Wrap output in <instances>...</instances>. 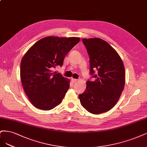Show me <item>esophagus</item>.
I'll return each mask as SVG.
<instances>
[{
	"label": "esophagus",
	"instance_id": "esophagus-1",
	"mask_svg": "<svg viewBox=\"0 0 147 147\" xmlns=\"http://www.w3.org/2000/svg\"><path fill=\"white\" fill-rule=\"evenodd\" d=\"M71 81H72V82H73V84H74V83H76V82L78 81V80H77V79H71Z\"/></svg>",
	"mask_w": 147,
	"mask_h": 147
}]
</instances>
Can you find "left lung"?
Segmentation results:
<instances>
[{
	"mask_svg": "<svg viewBox=\"0 0 147 147\" xmlns=\"http://www.w3.org/2000/svg\"><path fill=\"white\" fill-rule=\"evenodd\" d=\"M82 42L90 57V74L95 80H88L86 90L79 98L88 112L99 114L111 110L119 99L125 87V67L119 54L105 40L93 38H83Z\"/></svg>",
	"mask_w": 147,
	"mask_h": 147,
	"instance_id": "left-lung-1",
	"label": "left lung"
}]
</instances>
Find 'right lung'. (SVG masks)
<instances>
[{"mask_svg": "<svg viewBox=\"0 0 147 147\" xmlns=\"http://www.w3.org/2000/svg\"><path fill=\"white\" fill-rule=\"evenodd\" d=\"M79 37L47 36L36 42L23 56L20 76L30 101L41 110H51L59 105L69 88L70 80L53 69L63 65Z\"/></svg>", "mask_w": 147, "mask_h": 147, "instance_id": "1", "label": "right lung"}]
</instances>
